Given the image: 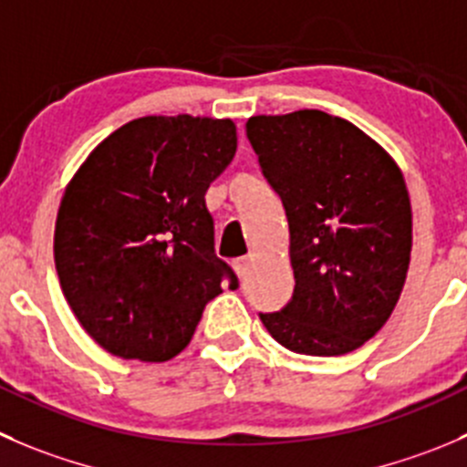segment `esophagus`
I'll list each match as a JSON object with an SVG mask.
<instances>
[{
	"label": "esophagus",
	"instance_id": "obj_1",
	"mask_svg": "<svg viewBox=\"0 0 467 467\" xmlns=\"http://www.w3.org/2000/svg\"><path fill=\"white\" fill-rule=\"evenodd\" d=\"M234 271H237L239 278H244V275L248 274V266H251V257H237V260L233 262Z\"/></svg>",
	"mask_w": 467,
	"mask_h": 467
}]
</instances>
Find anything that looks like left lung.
<instances>
[{
    "mask_svg": "<svg viewBox=\"0 0 467 467\" xmlns=\"http://www.w3.org/2000/svg\"><path fill=\"white\" fill-rule=\"evenodd\" d=\"M246 137L289 223L292 301L262 312L294 354L342 356L395 310L413 246L404 175L348 120L317 111L253 116Z\"/></svg>",
    "mask_w": 467,
    "mask_h": 467,
    "instance_id": "1",
    "label": "left lung"
}]
</instances>
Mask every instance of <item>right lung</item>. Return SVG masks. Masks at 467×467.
I'll return each mask as SVG.
<instances>
[{"instance_id":"right-lung-1","label":"right lung","mask_w":467,"mask_h":467,"mask_svg":"<svg viewBox=\"0 0 467 467\" xmlns=\"http://www.w3.org/2000/svg\"><path fill=\"white\" fill-rule=\"evenodd\" d=\"M237 150L233 120L146 116L104 139L66 187L54 230L63 296L125 360L164 363L234 271L214 253L205 193Z\"/></svg>"}]
</instances>
